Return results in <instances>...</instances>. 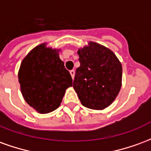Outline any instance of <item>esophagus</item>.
<instances>
[{"label":"esophagus","mask_w":151,"mask_h":151,"mask_svg":"<svg viewBox=\"0 0 151 151\" xmlns=\"http://www.w3.org/2000/svg\"><path fill=\"white\" fill-rule=\"evenodd\" d=\"M70 74H71V76H72V78L73 79L74 78V75H75V71H74V70H73H73H70Z\"/></svg>","instance_id":"esophagus-1"}]
</instances>
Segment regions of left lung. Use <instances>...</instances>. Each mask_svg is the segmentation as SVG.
I'll use <instances>...</instances> for the list:
<instances>
[{
    "instance_id": "1",
    "label": "left lung",
    "mask_w": 151,
    "mask_h": 151,
    "mask_svg": "<svg viewBox=\"0 0 151 151\" xmlns=\"http://www.w3.org/2000/svg\"><path fill=\"white\" fill-rule=\"evenodd\" d=\"M80 66L76 69L73 88L82 104L103 110L113 103L122 86V65L107 47L90 41L78 51Z\"/></svg>"
}]
</instances>
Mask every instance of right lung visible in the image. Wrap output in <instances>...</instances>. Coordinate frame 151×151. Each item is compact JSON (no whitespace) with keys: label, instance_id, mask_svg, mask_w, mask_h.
<instances>
[{"label":"right lung","instance_id":"add662e5","mask_svg":"<svg viewBox=\"0 0 151 151\" xmlns=\"http://www.w3.org/2000/svg\"><path fill=\"white\" fill-rule=\"evenodd\" d=\"M60 48L40 43L25 56L18 70V82L25 101L40 114L59 108L73 79L60 59Z\"/></svg>","mask_w":151,"mask_h":151}]
</instances>
